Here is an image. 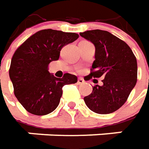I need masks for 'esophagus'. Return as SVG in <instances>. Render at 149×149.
I'll use <instances>...</instances> for the list:
<instances>
[{
	"label": "esophagus",
	"mask_w": 149,
	"mask_h": 149,
	"mask_svg": "<svg viewBox=\"0 0 149 149\" xmlns=\"http://www.w3.org/2000/svg\"><path fill=\"white\" fill-rule=\"evenodd\" d=\"M85 82V81L83 78H78V80H77V84H79V85H81V84H83Z\"/></svg>",
	"instance_id": "obj_1"
}]
</instances>
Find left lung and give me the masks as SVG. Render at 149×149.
Instances as JSON below:
<instances>
[{
  "instance_id": "left-lung-1",
  "label": "left lung",
  "mask_w": 149,
  "mask_h": 149,
  "mask_svg": "<svg viewBox=\"0 0 149 149\" xmlns=\"http://www.w3.org/2000/svg\"><path fill=\"white\" fill-rule=\"evenodd\" d=\"M80 35L95 46V61L86 81L104 77L84 97L87 107L101 115L110 114L125 103L137 82V60L129 45L108 31L93 29Z\"/></svg>"
}]
</instances>
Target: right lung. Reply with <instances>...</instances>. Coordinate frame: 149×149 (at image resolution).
Instances as JSON below:
<instances>
[{
    "mask_svg": "<svg viewBox=\"0 0 149 149\" xmlns=\"http://www.w3.org/2000/svg\"><path fill=\"white\" fill-rule=\"evenodd\" d=\"M79 35L61 30L43 29L30 36L15 52L9 75L14 93L28 112L45 116L58 105L64 85L77 81L75 75L65 73L58 78L48 70L59 58L62 48L74 42Z\"/></svg>",
    "mask_w": 149,
    "mask_h": 149,
    "instance_id": "1",
    "label": "right lung"
}]
</instances>
